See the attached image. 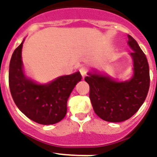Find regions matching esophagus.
Listing matches in <instances>:
<instances>
[{"label": "esophagus", "mask_w": 157, "mask_h": 157, "mask_svg": "<svg viewBox=\"0 0 157 157\" xmlns=\"http://www.w3.org/2000/svg\"><path fill=\"white\" fill-rule=\"evenodd\" d=\"M79 71H80V74H81L82 77V78H85V76L86 75V72H87V70L86 67H81V68L79 69Z\"/></svg>", "instance_id": "34e87169"}]
</instances>
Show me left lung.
I'll return each instance as SVG.
<instances>
[{"mask_svg": "<svg viewBox=\"0 0 157 157\" xmlns=\"http://www.w3.org/2000/svg\"><path fill=\"white\" fill-rule=\"evenodd\" d=\"M127 44L133 52V75L119 81L105 72L93 69L85 81L90 86V99L95 113L101 119L120 123L130 119L142 105L149 92L150 77L146 56L138 42L127 35Z\"/></svg>", "mask_w": 157, "mask_h": 157, "instance_id": "left-lung-1", "label": "left lung"}]
</instances>
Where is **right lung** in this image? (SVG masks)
I'll use <instances>...</instances> for the list:
<instances>
[{"label": "right lung", "instance_id": "1", "mask_svg": "<svg viewBox=\"0 0 157 157\" xmlns=\"http://www.w3.org/2000/svg\"><path fill=\"white\" fill-rule=\"evenodd\" d=\"M24 40L15 49L10 60L8 82L11 94L18 109L30 120L43 125L55 124L66 116L67 100L81 81L82 75L77 71L45 84L27 77L22 60Z\"/></svg>", "mask_w": 157, "mask_h": 157}]
</instances>
